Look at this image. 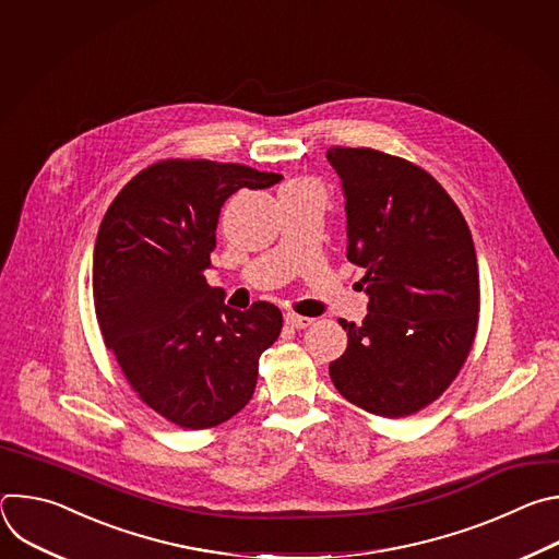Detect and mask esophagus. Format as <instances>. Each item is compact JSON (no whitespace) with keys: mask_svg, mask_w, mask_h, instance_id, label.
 Segmentation results:
<instances>
[{"mask_svg":"<svg viewBox=\"0 0 559 559\" xmlns=\"http://www.w3.org/2000/svg\"><path fill=\"white\" fill-rule=\"evenodd\" d=\"M313 321L307 316H298V313H285V325L292 330H305L309 328Z\"/></svg>","mask_w":559,"mask_h":559,"instance_id":"esophagus-1","label":"esophagus"}]
</instances>
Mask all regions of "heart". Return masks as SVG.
I'll return each mask as SVG.
<instances>
[{"label": "heart", "mask_w": 559, "mask_h": 559, "mask_svg": "<svg viewBox=\"0 0 559 559\" xmlns=\"http://www.w3.org/2000/svg\"><path fill=\"white\" fill-rule=\"evenodd\" d=\"M285 188H318V186L309 179H296V181H289Z\"/></svg>", "instance_id": "1"}]
</instances>
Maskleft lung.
<instances>
[{"mask_svg": "<svg viewBox=\"0 0 559 559\" xmlns=\"http://www.w3.org/2000/svg\"><path fill=\"white\" fill-rule=\"evenodd\" d=\"M343 181L347 259L365 267L369 313L330 365L338 393L382 418L412 416L444 393L477 332L480 274L471 229L447 190L407 158L330 147Z\"/></svg>", "mask_w": 559, "mask_h": 559, "instance_id": "1", "label": "left lung"}]
</instances>
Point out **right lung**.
<instances>
[{
    "mask_svg": "<svg viewBox=\"0 0 559 559\" xmlns=\"http://www.w3.org/2000/svg\"><path fill=\"white\" fill-rule=\"evenodd\" d=\"M283 177L207 158H166L132 177L97 234L93 296L128 384L168 423L199 431L241 412L261 354L283 330L276 305L229 309L205 270L223 203Z\"/></svg>",
    "mask_w": 559,
    "mask_h": 559,
    "instance_id": "obj_1",
    "label": "right lung"
}]
</instances>
